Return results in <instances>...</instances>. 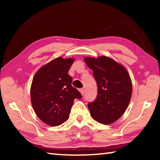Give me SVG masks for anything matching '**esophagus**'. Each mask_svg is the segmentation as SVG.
<instances>
[{"mask_svg": "<svg viewBox=\"0 0 160 160\" xmlns=\"http://www.w3.org/2000/svg\"><path fill=\"white\" fill-rule=\"evenodd\" d=\"M80 92L82 95H84V94H85V90H84V89H80Z\"/></svg>", "mask_w": 160, "mask_h": 160, "instance_id": "34e87169", "label": "esophagus"}]
</instances>
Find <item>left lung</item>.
<instances>
[{"label": "left lung", "instance_id": "left-lung-1", "mask_svg": "<svg viewBox=\"0 0 160 160\" xmlns=\"http://www.w3.org/2000/svg\"><path fill=\"white\" fill-rule=\"evenodd\" d=\"M88 66L93 70L98 92L89 103L90 115L97 122L112 124L121 117L128 106L132 94V82L122 65L107 56L86 57Z\"/></svg>", "mask_w": 160, "mask_h": 160}]
</instances>
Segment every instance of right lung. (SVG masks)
I'll list each match as a JSON object with an SVG mask.
<instances>
[{
  "label": "right lung",
  "mask_w": 160,
  "mask_h": 160,
  "mask_svg": "<svg viewBox=\"0 0 160 160\" xmlns=\"http://www.w3.org/2000/svg\"><path fill=\"white\" fill-rule=\"evenodd\" d=\"M73 61L72 58L53 59L40 68L32 80V105L38 117L48 126H57L66 121L74 99L82 98L68 74Z\"/></svg>",
  "instance_id": "add662e5"
}]
</instances>
